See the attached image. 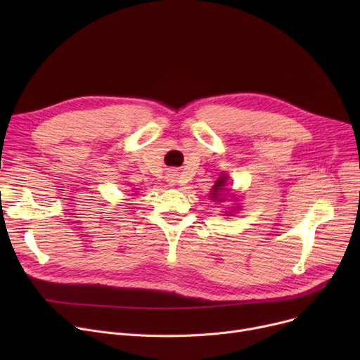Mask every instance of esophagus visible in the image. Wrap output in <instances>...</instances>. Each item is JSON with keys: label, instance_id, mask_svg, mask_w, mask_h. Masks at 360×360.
Instances as JSON below:
<instances>
[{"label": "esophagus", "instance_id": "esophagus-1", "mask_svg": "<svg viewBox=\"0 0 360 360\" xmlns=\"http://www.w3.org/2000/svg\"><path fill=\"white\" fill-rule=\"evenodd\" d=\"M166 181L170 184V185H175L176 181H178V174L175 172V170H169L167 175H166Z\"/></svg>", "mask_w": 360, "mask_h": 360}]
</instances>
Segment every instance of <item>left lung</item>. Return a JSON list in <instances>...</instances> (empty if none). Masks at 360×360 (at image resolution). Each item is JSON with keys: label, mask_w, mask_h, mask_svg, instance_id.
<instances>
[{"label": "left lung", "mask_w": 360, "mask_h": 360, "mask_svg": "<svg viewBox=\"0 0 360 360\" xmlns=\"http://www.w3.org/2000/svg\"><path fill=\"white\" fill-rule=\"evenodd\" d=\"M229 197V190H228V175L221 174L219 176V179L214 182L213 188H212V194L210 198L213 201H219L223 202L226 198ZM224 216H232V210L231 212H226Z\"/></svg>", "instance_id": "8db88e82"}]
</instances>
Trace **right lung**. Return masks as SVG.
<instances>
[{
  "label": "right lung",
  "instance_id": "obj_1",
  "mask_svg": "<svg viewBox=\"0 0 360 360\" xmlns=\"http://www.w3.org/2000/svg\"><path fill=\"white\" fill-rule=\"evenodd\" d=\"M136 194H137V193H136Z\"/></svg>",
  "mask_w": 360,
  "mask_h": 360
}]
</instances>
